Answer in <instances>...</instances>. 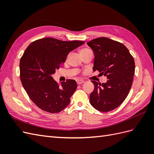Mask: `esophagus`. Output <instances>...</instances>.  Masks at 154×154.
Returning a JSON list of instances; mask_svg holds the SVG:
<instances>
[{"instance_id":"esophagus-1","label":"esophagus","mask_w":154,"mask_h":154,"mask_svg":"<svg viewBox=\"0 0 154 154\" xmlns=\"http://www.w3.org/2000/svg\"><path fill=\"white\" fill-rule=\"evenodd\" d=\"M76 82H77V84H78V85H81V84H82V83H84L85 82L83 81V80H78L76 81Z\"/></svg>"}]
</instances>
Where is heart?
<instances>
[{
	"instance_id": "b5f03b06",
	"label": "heart",
	"mask_w": 154,
	"mask_h": 154,
	"mask_svg": "<svg viewBox=\"0 0 154 154\" xmlns=\"http://www.w3.org/2000/svg\"><path fill=\"white\" fill-rule=\"evenodd\" d=\"M87 50H88V49H82V50L80 51V53L84 52V51H87Z\"/></svg>"
}]
</instances>
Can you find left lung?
Here are the masks:
<instances>
[{"label": "left lung", "instance_id": "obj_1", "mask_svg": "<svg viewBox=\"0 0 154 154\" xmlns=\"http://www.w3.org/2000/svg\"><path fill=\"white\" fill-rule=\"evenodd\" d=\"M87 44L94 54L93 71H98L108 79L102 84L91 81L94 89L90 95V103L100 112L111 111L128 94L135 71L134 58L123 44L106 37L97 38Z\"/></svg>", "mask_w": 154, "mask_h": 154}]
</instances>
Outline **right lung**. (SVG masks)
<instances>
[{"label":"right lung","mask_w":154,"mask_h":154,"mask_svg":"<svg viewBox=\"0 0 154 154\" xmlns=\"http://www.w3.org/2000/svg\"><path fill=\"white\" fill-rule=\"evenodd\" d=\"M84 41H62L53 38L34 41L25 50L20 61L22 84L31 101L49 113H58L69 104L76 91L74 80H67L59 87L52 75L68 54Z\"/></svg>","instance_id":"obj_1"}]
</instances>
